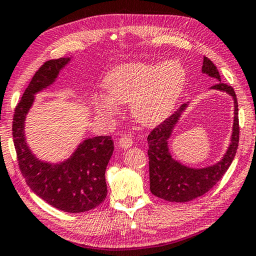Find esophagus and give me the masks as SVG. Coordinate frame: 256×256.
I'll list each match as a JSON object with an SVG mask.
<instances>
[{
	"label": "esophagus",
	"instance_id": "obj_1",
	"mask_svg": "<svg viewBox=\"0 0 256 256\" xmlns=\"http://www.w3.org/2000/svg\"><path fill=\"white\" fill-rule=\"evenodd\" d=\"M118 144H120V148L128 149V148L132 147V146H133V140L128 136H122L120 141H118Z\"/></svg>",
	"mask_w": 256,
	"mask_h": 256
}]
</instances>
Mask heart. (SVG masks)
Returning <instances> with one entry per match:
<instances>
[{"mask_svg": "<svg viewBox=\"0 0 256 256\" xmlns=\"http://www.w3.org/2000/svg\"><path fill=\"white\" fill-rule=\"evenodd\" d=\"M186 80L184 67L178 60L120 64L104 78L107 96L96 99V108L102 116H112L117 112L115 102H131L133 118L146 126H155L171 115Z\"/></svg>", "mask_w": 256, "mask_h": 256, "instance_id": "1", "label": "heart"}]
</instances>
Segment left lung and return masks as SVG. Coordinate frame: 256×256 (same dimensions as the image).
Wrapping results in <instances>:
<instances>
[{"label": "left lung", "mask_w": 256, "mask_h": 256, "mask_svg": "<svg viewBox=\"0 0 256 256\" xmlns=\"http://www.w3.org/2000/svg\"><path fill=\"white\" fill-rule=\"evenodd\" d=\"M202 72L218 80L210 90L226 92L234 100V124L230 144L220 160L205 168H190L176 160L171 154L168 141L172 138L174 128L179 123L182 114L188 108L189 102L182 104L172 116L154 128L148 136L150 192L168 202H186L202 196L216 184L236 156L239 142L236 93L232 88L221 82V76L216 64L206 56L202 60Z\"/></svg>", "instance_id": "1"}]
</instances>
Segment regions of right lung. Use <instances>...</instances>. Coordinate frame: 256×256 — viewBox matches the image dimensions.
I'll return each mask as SVG.
<instances>
[{"label": "right lung", "instance_id": "right-lung-1", "mask_svg": "<svg viewBox=\"0 0 256 256\" xmlns=\"http://www.w3.org/2000/svg\"><path fill=\"white\" fill-rule=\"evenodd\" d=\"M72 56L48 60L35 72L14 115V144L22 176L35 194L60 210L86 212L99 206L107 196V165L114 152L110 136L83 140L66 160L52 163L43 160L27 144L25 124L35 96L56 83Z\"/></svg>", "mask_w": 256, "mask_h": 256}]
</instances>
